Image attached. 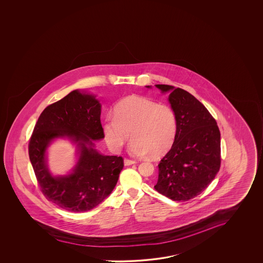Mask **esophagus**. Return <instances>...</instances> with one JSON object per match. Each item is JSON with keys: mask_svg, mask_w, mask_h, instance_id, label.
Here are the masks:
<instances>
[{"mask_svg": "<svg viewBox=\"0 0 263 263\" xmlns=\"http://www.w3.org/2000/svg\"><path fill=\"white\" fill-rule=\"evenodd\" d=\"M124 163H125V166H129V165L136 163V161L132 160V159H124Z\"/></svg>", "mask_w": 263, "mask_h": 263, "instance_id": "34e87169", "label": "esophagus"}]
</instances>
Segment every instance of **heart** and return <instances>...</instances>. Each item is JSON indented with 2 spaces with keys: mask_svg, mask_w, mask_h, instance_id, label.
I'll list each match as a JSON object with an SVG mask.
<instances>
[{
  "mask_svg": "<svg viewBox=\"0 0 263 263\" xmlns=\"http://www.w3.org/2000/svg\"><path fill=\"white\" fill-rule=\"evenodd\" d=\"M112 117L104 124V138L112 151H120L131 133L130 152L156 158L165 154L176 138L178 124L173 108L146 97L131 95L121 100Z\"/></svg>",
  "mask_w": 263,
  "mask_h": 263,
  "instance_id": "1",
  "label": "heart"
}]
</instances>
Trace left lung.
Listing matches in <instances>:
<instances>
[{"label":"left lung","instance_id":"obj_1","mask_svg":"<svg viewBox=\"0 0 263 263\" xmlns=\"http://www.w3.org/2000/svg\"><path fill=\"white\" fill-rule=\"evenodd\" d=\"M156 87L162 92L171 91L168 102L176 115L178 129L171 151L158 165L154 188L173 201L185 202L206 189L219 172V128L194 95L166 84Z\"/></svg>","mask_w":263,"mask_h":263}]
</instances>
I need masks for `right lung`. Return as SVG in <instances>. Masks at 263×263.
Instances as JSON below:
<instances>
[{
    "label": "right lung",
    "mask_w": 263,
    "mask_h": 263,
    "mask_svg": "<svg viewBox=\"0 0 263 263\" xmlns=\"http://www.w3.org/2000/svg\"><path fill=\"white\" fill-rule=\"evenodd\" d=\"M60 136L72 138L81 155L73 173L53 177L46 168L44 153L51 139ZM104 138L101 104L92 95L73 90L44 109L31 135L28 153L40 190L49 202L67 211H89L112 193L124 159L95 151L92 140Z\"/></svg>",
    "instance_id": "obj_1"
}]
</instances>
